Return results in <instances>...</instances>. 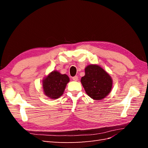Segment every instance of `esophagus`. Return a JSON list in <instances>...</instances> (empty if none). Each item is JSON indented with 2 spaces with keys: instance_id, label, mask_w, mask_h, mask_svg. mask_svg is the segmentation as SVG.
Here are the masks:
<instances>
[{
  "instance_id": "obj_1",
  "label": "esophagus",
  "mask_w": 148,
  "mask_h": 148,
  "mask_svg": "<svg viewBox=\"0 0 148 148\" xmlns=\"http://www.w3.org/2000/svg\"><path fill=\"white\" fill-rule=\"evenodd\" d=\"M72 79H73V80H74V81L76 82V81H77L78 78L77 76H75V77H73L72 78Z\"/></svg>"
}]
</instances>
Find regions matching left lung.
<instances>
[{"label": "left lung", "instance_id": "left-lung-1", "mask_svg": "<svg viewBox=\"0 0 148 148\" xmlns=\"http://www.w3.org/2000/svg\"><path fill=\"white\" fill-rule=\"evenodd\" d=\"M81 83L87 95L94 100L99 101L107 97L112 88L113 81L110 75L101 66L88 65Z\"/></svg>", "mask_w": 148, "mask_h": 148}]
</instances>
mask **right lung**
I'll list each match as a JSON object with an SVG mask.
<instances>
[{
	"label": "right lung",
	"instance_id": "obj_1",
	"mask_svg": "<svg viewBox=\"0 0 148 148\" xmlns=\"http://www.w3.org/2000/svg\"><path fill=\"white\" fill-rule=\"evenodd\" d=\"M70 78L66 74L53 70L44 77L42 81L44 94L51 99H56L64 94Z\"/></svg>",
	"mask_w": 148,
	"mask_h": 148
}]
</instances>
